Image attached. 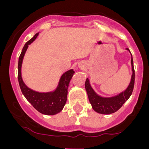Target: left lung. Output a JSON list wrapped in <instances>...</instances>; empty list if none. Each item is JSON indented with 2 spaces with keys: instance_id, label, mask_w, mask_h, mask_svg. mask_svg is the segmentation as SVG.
<instances>
[{
  "instance_id": "8db88e82",
  "label": "left lung",
  "mask_w": 149,
  "mask_h": 149,
  "mask_svg": "<svg viewBox=\"0 0 149 149\" xmlns=\"http://www.w3.org/2000/svg\"><path fill=\"white\" fill-rule=\"evenodd\" d=\"M126 50L129 51L131 54V66L132 73L131 76L130 82L127 88L124 91L120 92L118 95L112 97L101 96L92 88L91 84H90V79L87 78L85 84V90H86L89 101L91 104L92 109L97 113L105 114V115L113 113L120 109V107L130 97L132 93L134 85V64H133L132 55L130 51L128 48H126Z\"/></svg>"
}]
</instances>
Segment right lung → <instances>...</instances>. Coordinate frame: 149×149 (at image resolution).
I'll use <instances>...</instances> for the list:
<instances>
[{"label":"right lung","mask_w":149,"mask_h":149,"mask_svg":"<svg viewBox=\"0 0 149 149\" xmlns=\"http://www.w3.org/2000/svg\"><path fill=\"white\" fill-rule=\"evenodd\" d=\"M39 33H37L34 36L26 42L19 57L18 62V80L21 88L22 94L25 98L36 109L44 115L53 116L59 113L62 111L67 100L68 88L70 81L74 74L73 69L61 75L57 88L52 91L41 92L35 91L29 88L25 84L22 77V66L24 57L28 49L29 45L36 39Z\"/></svg>","instance_id":"right-lung-1"}]
</instances>
